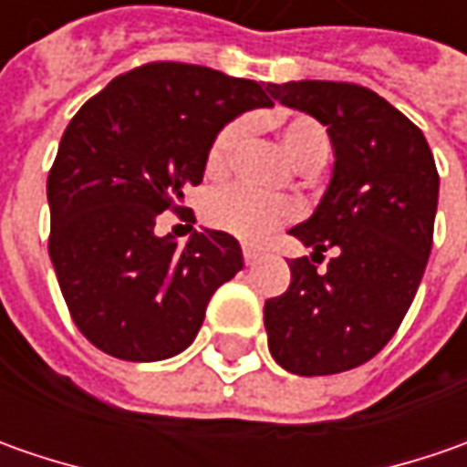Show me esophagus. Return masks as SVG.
<instances>
[{"label":"esophagus","instance_id":"obj_1","mask_svg":"<svg viewBox=\"0 0 467 467\" xmlns=\"http://www.w3.org/2000/svg\"><path fill=\"white\" fill-rule=\"evenodd\" d=\"M257 257H260V252H257L254 246H244V262H246V265H254Z\"/></svg>","mask_w":467,"mask_h":467}]
</instances>
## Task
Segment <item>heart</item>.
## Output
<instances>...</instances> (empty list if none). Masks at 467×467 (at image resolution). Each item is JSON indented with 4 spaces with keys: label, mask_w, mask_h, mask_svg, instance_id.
<instances>
[{
    "label": "heart",
    "mask_w": 467,
    "mask_h": 467,
    "mask_svg": "<svg viewBox=\"0 0 467 467\" xmlns=\"http://www.w3.org/2000/svg\"><path fill=\"white\" fill-rule=\"evenodd\" d=\"M249 132V121L236 119L225 124L215 135L210 150H207L205 171L207 176L221 179L231 169L234 155ZM280 145L298 169L319 166L327 158V137L325 130L309 117L288 119L280 127ZM298 207L291 200L280 197H262L257 192L246 187L218 189L205 205L207 223L221 228L225 234L244 239V242H260L270 231H275L280 223L296 218Z\"/></svg>",
    "instance_id": "b5f03b06"
}]
</instances>
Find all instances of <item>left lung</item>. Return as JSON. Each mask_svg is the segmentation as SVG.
<instances>
[{
  "instance_id": "1",
  "label": "left lung",
  "mask_w": 467,
  "mask_h": 467,
  "mask_svg": "<svg viewBox=\"0 0 467 467\" xmlns=\"http://www.w3.org/2000/svg\"><path fill=\"white\" fill-rule=\"evenodd\" d=\"M267 90L327 127L335 155L319 205L288 231L314 252L288 262V291L265 301L267 346L298 377L348 371L385 348L419 291L440 173L421 130L368 88L298 80ZM327 248L336 257L317 274Z\"/></svg>"
}]
</instances>
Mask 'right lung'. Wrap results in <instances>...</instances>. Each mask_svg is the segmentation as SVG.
<instances>
[{"label": "right lung", "mask_w": 467, "mask_h": 467, "mask_svg": "<svg viewBox=\"0 0 467 467\" xmlns=\"http://www.w3.org/2000/svg\"><path fill=\"white\" fill-rule=\"evenodd\" d=\"M270 106L260 82L153 62L119 75L67 124L46 182L48 254L75 325L96 348L163 361L192 346L207 301L244 267L242 246L213 228L179 246L155 234V218L184 210V189L202 182L228 121Z\"/></svg>", "instance_id": "1"}]
</instances>
